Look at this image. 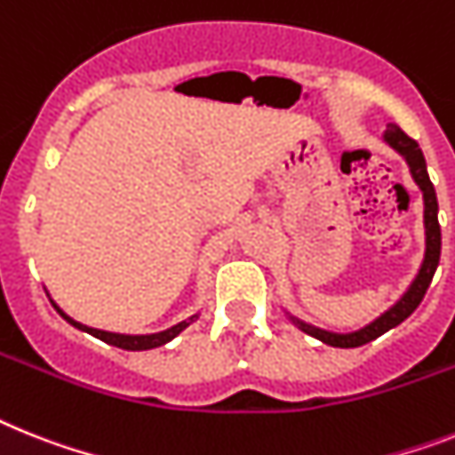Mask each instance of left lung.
Listing matches in <instances>:
<instances>
[{
    "label": "left lung",
    "mask_w": 455,
    "mask_h": 455,
    "mask_svg": "<svg viewBox=\"0 0 455 455\" xmlns=\"http://www.w3.org/2000/svg\"><path fill=\"white\" fill-rule=\"evenodd\" d=\"M384 139H387V143L391 145V148H395V150L407 159L416 185L421 187L423 201H426V212H423V217H426V259H423L421 270H419V275H416V280L414 284L410 286V291L404 293L403 299L393 305L391 310L384 312L377 322L361 328V331H356V333H349V335L328 333V331H322V328L307 326V323L293 319V322L299 323L307 335L322 339V342H326V345L331 347H342V349H351V347L365 345V342H370V339H375L379 338L381 333H387L388 328L403 323L423 300V296H426V291H428L430 282H433L435 270H437V263H440L442 231H440V221H437V196H435V187L428 178V171H426V159H423L421 148H419V143H416L414 139H410L403 129L395 127V124H388Z\"/></svg>",
    "instance_id": "obj_1"
}]
</instances>
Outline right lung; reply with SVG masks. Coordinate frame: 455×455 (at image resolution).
<instances>
[{"label": "right lung", "mask_w": 455, "mask_h": 455, "mask_svg": "<svg viewBox=\"0 0 455 455\" xmlns=\"http://www.w3.org/2000/svg\"><path fill=\"white\" fill-rule=\"evenodd\" d=\"M57 307V305H55ZM57 312L67 319L68 323H74L76 328H80V331H87L90 335H94V338L99 339H104V342H108V345L113 347H120V349H129V351H143V349H155V347H162L166 345L169 339H173L175 335L180 333L182 328H187L189 323L194 322V316L192 319H187V322L178 323V326L169 328V331H164V333H155V335H120V333H106V331H97V328H87L83 326V323L74 322V319H68L67 315H64L60 307H57Z\"/></svg>", "instance_id": "right-lung-1"}]
</instances>
